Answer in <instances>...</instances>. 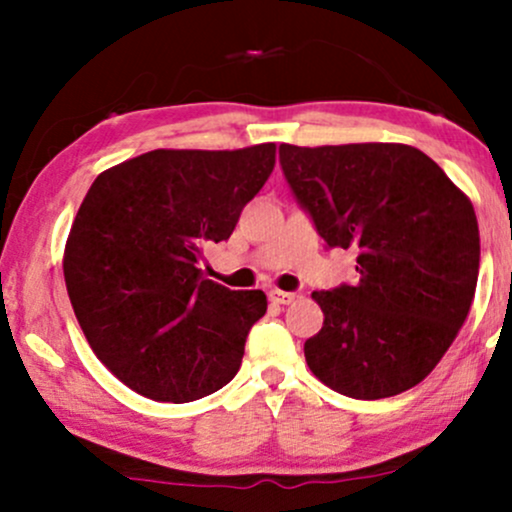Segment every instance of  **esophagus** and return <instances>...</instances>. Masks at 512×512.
Here are the masks:
<instances>
[{
  "mask_svg": "<svg viewBox=\"0 0 512 512\" xmlns=\"http://www.w3.org/2000/svg\"><path fill=\"white\" fill-rule=\"evenodd\" d=\"M269 301L276 303V305H289L296 301V293L291 291H279V289H272L269 291Z\"/></svg>",
  "mask_w": 512,
  "mask_h": 512,
  "instance_id": "1",
  "label": "esophagus"
}]
</instances>
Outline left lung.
<instances>
[{
	"label": "left lung",
	"mask_w": 512,
	"mask_h": 512,
	"mask_svg": "<svg viewBox=\"0 0 512 512\" xmlns=\"http://www.w3.org/2000/svg\"><path fill=\"white\" fill-rule=\"evenodd\" d=\"M279 163L327 248L358 250L356 286L313 293L325 313L305 342L313 375L354 399L419 385L474 301L479 226L469 197L407 144H281Z\"/></svg>",
	"instance_id": "8db88e82"
}]
</instances>
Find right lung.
Segmentation results:
<instances>
[{
    "label": "right lung",
    "instance_id": "right-lung-1",
    "mask_svg": "<svg viewBox=\"0 0 512 512\" xmlns=\"http://www.w3.org/2000/svg\"><path fill=\"white\" fill-rule=\"evenodd\" d=\"M274 161V144L156 149L93 180L64 281L88 344L129 390L185 404L236 378L267 296L204 279L199 260L204 245L231 238Z\"/></svg>",
    "mask_w": 512,
    "mask_h": 512
}]
</instances>
